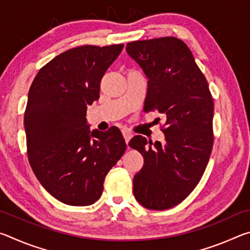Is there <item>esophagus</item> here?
I'll list each match as a JSON object with an SVG mask.
<instances>
[{
  "label": "esophagus",
  "mask_w": 250,
  "mask_h": 250,
  "mask_svg": "<svg viewBox=\"0 0 250 250\" xmlns=\"http://www.w3.org/2000/svg\"><path fill=\"white\" fill-rule=\"evenodd\" d=\"M122 134H124V138H125V143H126V146H128L130 139L133 137V134L131 133L130 131H128V130H124V131H122Z\"/></svg>",
  "instance_id": "34e87169"
}]
</instances>
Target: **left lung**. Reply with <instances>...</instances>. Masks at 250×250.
Segmentation results:
<instances>
[{"mask_svg": "<svg viewBox=\"0 0 250 250\" xmlns=\"http://www.w3.org/2000/svg\"><path fill=\"white\" fill-rule=\"evenodd\" d=\"M129 56L147 79L145 111L166 119L164 142L135 135L129 142L145 163L133 177V195L149 209L171 208L198 184L213 147L214 103L204 75L181 40L128 43Z\"/></svg>", "mask_w": 250, "mask_h": 250, "instance_id": "left-lung-1", "label": "left lung"}]
</instances>
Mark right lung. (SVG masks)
Returning <instances> with one entry per match:
<instances>
[{
  "label": "right lung",
  "mask_w": 250,
  "mask_h": 250,
  "mask_svg": "<svg viewBox=\"0 0 250 250\" xmlns=\"http://www.w3.org/2000/svg\"><path fill=\"white\" fill-rule=\"evenodd\" d=\"M124 45L80 46L42 68L28 91L24 128L34 174L56 200L94 204L107 173L126 145L115 126L90 130L87 105L99 99L100 82Z\"/></svg>",
  "instance_id": "right-lung-1"
}]
</instances>
